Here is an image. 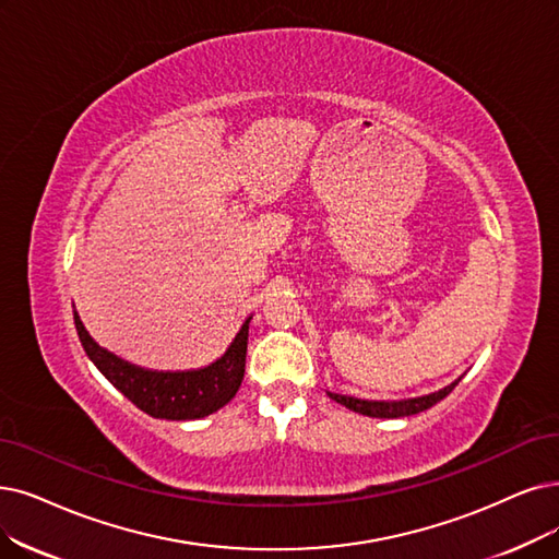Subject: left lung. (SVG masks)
<instances>
[{
    "mask_svg": "<svg viewBox=\"0 0 559 559\" xmlns=\"http://www.w3.org/2000/svg\"><path fill=\"white\" fill-rule=\"evenodd\" d=\"M459 381H461V378H456V381L450 383L448 388H442V390L431 392V394L413 396V399H396V401H369V399H355V396L334 394V392H328V396L332 401H337V404L346 406L353 413H360V415H367V417L394 419V417H411V415H417L421 411L436 406L438 401H442L459 385Z\"/></svg>",
    "mask_w": 559,
    "mask_h": 559,
    "instance_id": "obj_1",
    "label": "left lung"
}]
</instances>
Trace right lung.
<instances>
[{"label":"right lung","mask_w":559,"mask_h":559,"mask_svg":"<svg viewBox=\"0 0 559 559\" xmlns=\"http://www.w3.org/2000/svg\"><path fill=\"white\" fill-rule=\"evenodd\" d=\"M75 330L98 371L132 404L158 419H202L227 406L236 396L245 376V355H248V332L252 317L245 319L229 348L215 362L188 371H155L132 365L123 357L98 346L86 332L73 309Z\"/></svg>","instance_id":"1"}]
</instances>
